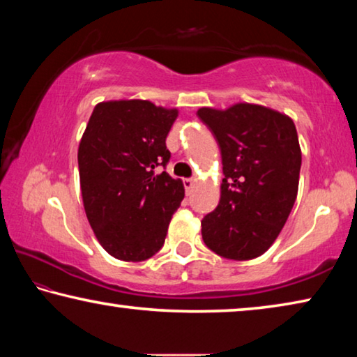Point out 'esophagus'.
I'll list each match as a JSON object with an SVG mask.
<instances>
[{
    "label": "esophagus",
    "mask_w": 357,
    "mask_h": 357,
    "mask_svg": "<svg viewBox=\"0 0 357 357\" xmlns=\"http://www.w3.org/2000/svg\"><path fill=\"white\" fill-rule=\"evenodd\" d=\"M194 185H195V179H192V178H188V179H184V188H185V192H189L194 189Z\"/></svg>",
    "instance_id": "34e87169"
}]
</instances>
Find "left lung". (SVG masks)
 Instances as JSON below:
<instances>
[{"instance_id":"obj_1","label":"left lung","mask_w":357,"mask_h":357,"mask_svg":"<svg viewBox=\"0 0 357 357\" xmlns=\"http://www.w3.org/2000/svg\"><path fill=\"white\" fill-rule=\"evenodd\" d=\"M222 154L220 200L202 220L209 250L256 259L278 238L297 199L302 151L292 119L271 107L235 103L197 111Z\"/></svg>"}]
</instances>
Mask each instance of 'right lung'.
Masks as SVG:
<instances>
[{
    "label": "right lung",
    "instance_id": "1",
    "mask_svg": "<svg viewBox=\"0 0 357 357\" xmlns=\"http://www.w3.org/2000/svg\"><path fill=\"white\" fill-rule=\"evenodd\" d=\"M176 107L149 100H109L93 107L79 141L77 163L86 216L103 250L139 262L163 246L184 184L167 172L165 139Z\"/></svg>",
    "mask_w": 357,
    "mask_h": 357
}]
</instances>
